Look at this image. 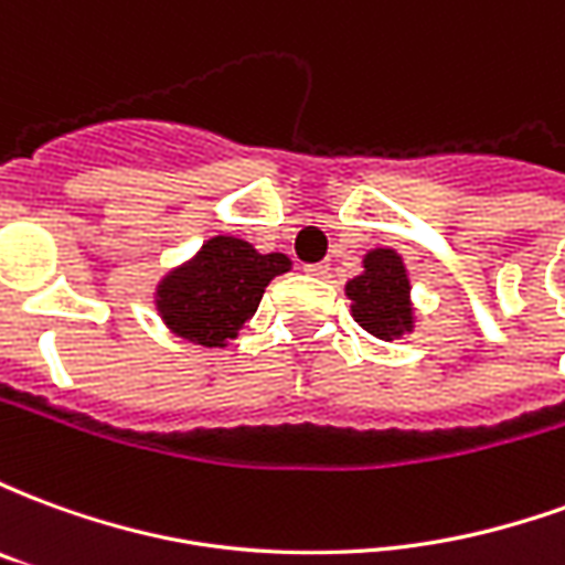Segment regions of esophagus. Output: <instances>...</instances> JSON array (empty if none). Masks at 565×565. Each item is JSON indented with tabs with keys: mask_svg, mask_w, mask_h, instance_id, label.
<instances>
[{
	"mask_svg": "<svg viewBox=\"0 0 565 565\" xmlns=\"http://www.w3.org/2000/svg\"><path fill=\"white\" fill-rule=\"evenodd\" d=\"M308 275H315V278H327L330 275V266L327 263H311V266H306Z\"/></svg>",
	"mask_w": 565,
	"mask_h": 565,
	"instance_id": "1",
	"label": "esophagus"
}]
</instances>
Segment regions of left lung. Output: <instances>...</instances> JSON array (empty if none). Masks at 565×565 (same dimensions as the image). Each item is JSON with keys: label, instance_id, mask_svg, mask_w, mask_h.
<instances>
[{"label": "left lung", "instance_id": "left-lung-1", "mask_svg": "<svg viewBox=\"0 0 565 565\" xmlns=\"http://www.w3.org/2000/svg\"><path fill=\"white\" fill-rule=\"evenodd\" d=\"M354 320L375 339L393 342L415 330L412 281L393 247H375L363 257V271L344 284Z\"/></svg>", "mask_w": 565, "mask_h": 565}]
</instances>
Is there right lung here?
I'll return each mask as SVG.
<instances>
[{"instance_id": "right-lung-1", "label": "right lung", "mask_w": 565, "mask_h": 565, "mask_svg": "<svg viewBox=\"0 0 565 565\" xmlns=\"http://www.w3.org/2000/svg\"><path fill=\"white\" fill-rule=\"evenodd\" d=\"M287 254H259L257 247L214 235L196 257L162 275L153 294L166 330L202 348H226L254 318L271 278L290 271Z\"/></svg>"}]
</instances>
